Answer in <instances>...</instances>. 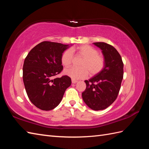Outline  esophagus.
<instances>
[{
	"instance_id": "esophagus-1",
	"label": "esophagus",
	"mask_w": 149,
	"mask_h": 149,
	"mask_svg": "<svg viewBox=\"0 0 149 149\" xmlns=\"http://www.w3.org/2000/svg\"><path fill=\"white\" fill-rule=\"evenodd\" d=\"M72 83H74V84H75V83H77V82H78V81H77V80H75V79H72Z\"/></svg>"
}]
</instances>
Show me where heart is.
<instances>
[{
    "label": "heart",
    "instance_id": "heart-1",
    "mask_svg": "<svg viewBox=\"0 0 149 149\" xmlns=\"http://www.w3.org/2000/svg\"><path fill=\"white\" fill-rule=\"evenodd\" d=\"M72 51H76L77 54L83 58L80 63L81 67H72L65 70V74L73 79H80L86 77L88 71L90 75L94 76L102 72L105 67L106 61L104 56L99 54L96 49L88 45L79 46L76 49L72 50H66L62 54L61 58L62 65L65 67H69L72 64Z\"/></svg>",
    "mask_w": 149,
    "mask_h": 149
}]
</instances>
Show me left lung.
Segmentation results:
<instances>
[{
    "mask_svg": "<svg viewBox=\"0 0 149 149\" xmlns=\"http://www.w3.org/2000/svg\"><path fill=\"white\" fill-rule=\"evenodd\" d=\"M102 50L106 61L102 72L84 81L86 88L82 97L86 105L93 110H103L114 102L119 93L123 76V63L118 52L104 42L93 43Z\"/></svg>",
    "mask_w": 149,
    "mask_h": 149,
    "instance_id": "obj_1",
    "label": "left lung"
}]
</instances>
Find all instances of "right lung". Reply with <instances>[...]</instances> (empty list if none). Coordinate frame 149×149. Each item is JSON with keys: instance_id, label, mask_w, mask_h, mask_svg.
Returning a JSON list of instances; mask_svg holds the SVG:
<instances>
[{"instance_id": "obj_1", "label": "right lung", "mask_w": 149, "mask_h": 149, "mask_svg": "<svg viewBox=\"0 0 149 149\" xmlns=\"http://www.w3.org/2000/svg\"><path fill=\"white\" fill-rule=\"evenodd\" d=\"M68 46L45 41L31 49L24 60L25 88L31 102L38 108L43 111L54 109L71 85L68 75L52 79L63 70L61 58Z\"/></svg>"}]
</instances>
